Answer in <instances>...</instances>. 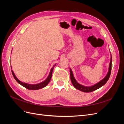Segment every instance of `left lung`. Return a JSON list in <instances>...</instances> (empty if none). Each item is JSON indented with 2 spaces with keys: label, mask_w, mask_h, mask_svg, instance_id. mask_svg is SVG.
Returning <instances> with one entry per match:
<instances>
[{
  "label": "left lung",
  "mask_w": 124,
  "mask_h": 124,
  "mask_svg": "<svg viewBox=\"0 0 124 124\" xmlns=\"http://www.w3.org/2000/svg\"><path fill=\"white\" fill-rule=\"evenodd\" d=\"M111 67H112V57H111V61L109 64V68H108V71L107 76L105 77V78H103L102 80L99 82L98 83H97L96 84L93 85L92 86H89V87L88 86H85L83 85H82L78 83L73 77V74L72 70H71V69L70 68V79H71V82H72V83L75 88L77 89L80 90V91L82 92H83L85 93H89V92H93L95 91V90L100 88L101 87H102L103 85H104L107 83L110 76L111 72Z\"/></svg>",
  "instance_id": "obj_1"
}]
</instances>
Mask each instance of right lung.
Listing matches in <instances>:
<instances>
[{
	"instance_id": "add662e5",
	"label": "right lung",
	"mask_w": 124,
	"mask_h": 124,
	"mask_svg": "<svg viewBox=\"0 0 124 124\" xmlns=\"http://www.w3.org/2000/svg\"><path fill=\"white\" fill-rule=\"evenodd\" d=\"M56 64L54 65L53 66V67H52V68L51 69V70L50 71V74H49V75H48V77L46 78V79L45 81H44L42 82H41V83H40L36 84H28V83H24V82H22L20 81L16 78V75L14 74V73L13 72V71L12 70V73L13 74V77L15 78V80L16 81L17 83H18L20 84H21L22 86H24V87H25L26 88H27V89H29V90H37V89H39L42 88L44 87H46V86L48 84V83H49L51 79V78H52V72H53L54 68V67L56 66Z\"/></svg>"
}]
</instances>
